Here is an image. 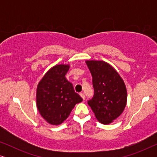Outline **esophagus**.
Wrapping results in <instances>:
<instances>
[{
  "mask_svg": "<svg viewBox=\"0 0 157 157\" xmlns=\"http://www.w3.org/2000/svg\"><path fill=\"white\" fill-rule=\"evenodd\" d=\"M80 96H81V97L82 98L83 100L85 99V95H84V94H83V93H81V94H80Z\"/></svg>",
  "mask_w": 157,
  "mask_h": 157,
  "instance_id": "1",
  "label": "esophagus"
}]
</instances>
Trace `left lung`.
<instances>
[{"label":"left lung","mask_w":157,"mask_h":157,"mask_svg":"<svg viewBox=\"0 0 157 157\" xmlns=\"http://www.w3.org/2000/svg\"><path fill=\"white\" fill-rule=\"evenodd\" d=\"M92 76L94 95L88 104L100 123L109 124L121 114L127 101L125 83L106 62L86 61Z\"/></svg>","instance_id":"obj_1"}]
</instances>
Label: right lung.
<instances>
[{"label":"right lung","mask_w":157,"mask_h":157,"mask_svg":"<svg viewBox=\"0 0 157 157\" xmlns=\"http://www.w3.org/2000/svg\"><path fill=\"white\" fill-rule=\"evenodd\" d=\"M70 66L59 64L49 69L38 83L36 106L41 117L52 125L67 119L75 105L83 101L66 78Z\"/></svg>","instance_id":"right-lung-1"}]
</instances>
